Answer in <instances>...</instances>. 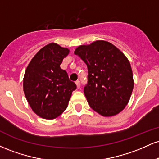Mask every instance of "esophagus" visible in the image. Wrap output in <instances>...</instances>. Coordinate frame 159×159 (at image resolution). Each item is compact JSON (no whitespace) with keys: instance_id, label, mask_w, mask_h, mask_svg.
Listing matches in <instances>:
<instances>
[{"instance_id":"obj_1","label":"esophagus","mask_w":159,"mask_h":159,"mask_svg":"<svg viewBox=\"0 0 159 159\" xmlns=\"http://www.w3.org/2000/svg\"><path fill=\"white\" fill-rule=\"evenodd\" d=\"M75 84H76V87H77V89H79L80 87H81V84H80V82L79 81H77Z\"/></svg>"}]
</instances>
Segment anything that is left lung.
I'll return each instance as SVG.
<instances>
[{
	"instance_id": "left-lung-1",
	"label": "left lung",
	"mask_w": 159,
	"mask_h": 159,
	"mask_svg": "<svg viewBox=\"0 0 159 159\" xmlns=\"http://www.w3.org/2000/svg\"><path fill=\"white\" fill-rule=\"evenodd\" d=\"M74 53L88 69L84 94L91 108L107 117L120 114L129 103L134 87L132 69L125 54L104 40L79 45Z\"/></svg>"
}]
</instances>
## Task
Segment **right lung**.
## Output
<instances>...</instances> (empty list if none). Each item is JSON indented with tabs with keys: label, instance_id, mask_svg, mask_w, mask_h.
I'll return each instance as SVG.
<instances>
[{
	"label": "right lung",
	"instance_id": "obj_1",
	"mask_svg": "<svg viewBox=\"0 0 159 159\" xmlns=\"http://www.w3.org/2000/svg\"><path fill=\"white\" fill-rule=\"evenodd\" d=\"M68 48L52 43L42 48L27 65L23 90L31 109L45 120L59 116L66 109L76 85L61 68Z\"/></svg>",
	"mask_w": 159,
	"mask_h": 159
}]
</instances>
